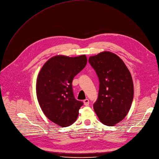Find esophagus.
<instances>
[{
    "instance_id": "esophagus-1",
    "label": "esophagus",
    "mask_w": 159,
    "mask_h": 159,
    "mask_svg": "<svg viewBox=\"0 0 159 159\" xmlns=\"http://www.w3.org/2000/svg\"><path fill=\"white\" fill-rule=\"evenodd\" d=\"M84 105L85 106H89V99L86 98L84 100Z\"/></svg>"
}]
</instances>
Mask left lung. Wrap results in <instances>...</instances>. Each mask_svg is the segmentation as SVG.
Instances as JSON below:
<instances>
[{
	"label": "left lung",
	"instance_id": "1",
	"mask_svg": "<svg viewBox=\"0 0 159 159\" xmlns=\"http://www.w3.org/2000/svg\"><path fill=\"white\" fill-rule=\"evenodd\" d=\"M89 62L100 82L94 110L101 123L115 125L127 115L132 105L134 85L130 71L117 55L110 52L90 57Z\"/></svg>",
	"mask_w": 159,
	"mask_h": 159
}]
</instances>
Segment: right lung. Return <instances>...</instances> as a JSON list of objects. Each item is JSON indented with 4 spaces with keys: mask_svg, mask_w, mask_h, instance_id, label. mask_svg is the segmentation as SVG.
Segmentation results:
<instances>
[{
    "mask_svg": "<svg viewBox=\"0 0 159 159\" xmlns=\"http://www.w3.org/2000/svg\"><path fill=\"white\" fill-rule=\"evenodd\" d=\"M85 55L75 57L57 55L42 66L36 81V95L45 116L62 127L73 124L84 104L74 95L72 81L87 64Z\"/></svg>",
    "mask_w": 159,
    "mask_h": 159,
    "instance_id": "right-lung-1",
    "label": "right lung"
}]
</instances>
